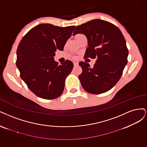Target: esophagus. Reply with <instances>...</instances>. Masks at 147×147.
I'll return each instance as SVG.
<instances>
[{
  "label": "esophagus",
  "mask_w": 147,
  "mask_h": 147,
  "mask_svg": "<svg viewBox=\"0 0 147 147\" xmlns=\"http://www.w3.org/2000/svg\"><path fill=\"white\" fill-rule=\"evenodd\" d=\"M73 63L74 66H78L79 65V63L77 62V61H74V62H73Z\"/></svg>",
  "instance_id": "obj_1"
}]
</instances>
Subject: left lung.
Instances as JSON below:
<instances>
[{
  "instance_id": "8db88e82",
  "label": "left lung",
  "mask_w": 147,
  "mask_h": 147,
  "mask_svg": "<svg viewBox=\"0 0 147 147\" xmlns=\"http://www.w3.org/2000/svg\"><path fill=\"white\" fill-rule=\"evenodd\" d=\"M82 34L88 40L85 58L96 59L93 68L80 61L82 72L79 76L86 92L101 94L109 90L120 80L127 63V49L121 32L113 24L94 20L78 26L73 35Z\"/></svg>"
}]
</instances>
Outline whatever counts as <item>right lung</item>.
Masks as SVG:
<instances>
[{
    "label": "right lung",
    "instance_id": "obj_1",
    "mask_svg": "<svg viewBox=\"0 0 147 147\" xmlns=\"http://www.w3.org/2000/svg\"><path fill=\"white\" fill-rule=\"evenodd\" d=\"M74 28L41 24L28 32L19 44L16 67L21 78L37 96L53 99L63 93L73 63L67 60L59 65L54 57L57 50H63Z\"/></svg>",
    "mask_w": 147,
    "mask_h": 147
}]
</instances>
